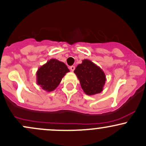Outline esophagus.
Segmentation results:
<instances>
[{
  "mask_svg": "<svg viewBox=\"0 0 146 146\" xmlns=\"http://www.w3.org/2000/svg\"><path fill=\"white\" fill-rule=\"evenodd\" d=\"M70 69L71 71H73L75 70V66H70Z\"/></svg>",
  "mask_w": 146,
  "mask_h": 146,
  "instance_id": "34e87169",
  "label": "esophagus"
}]
</instances>
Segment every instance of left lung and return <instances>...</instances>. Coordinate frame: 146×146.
Masks as SVG:
<instances>
[{"instance_id":"left-lung-1","label":"left lung","mask_w":146,"mask_h":146,"mask_svg":"<svg viewBox=\"0 0 146 146\" xmlns=\"http://www.w3.org/2000/svg\"><path fill=\"white\" fill-rule=\"evenodd\" d=\"M81 87L87 95L101 93L106 83V75L100 67L89 59L82 60L74 70Z\"/></svg>"}]
</instances>
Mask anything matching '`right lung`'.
Wrapping results in <instances>:
<instances>
[{"mask_svg":"<svg viewBox=\"0 0 146 146\" xmlns=\"http://www.w3.org/2000/svg\"><path fill=\"white\" fill-rule=\"evenodd\" d=\"M69 71L64 62L51 59L37 70V84L43 90L48 92H52L59 86L62 78Z\"/></svg>","mask_w":146,"mask_h":146,"instance_id":"add662e5","label":"right lung"}]
</instances>
